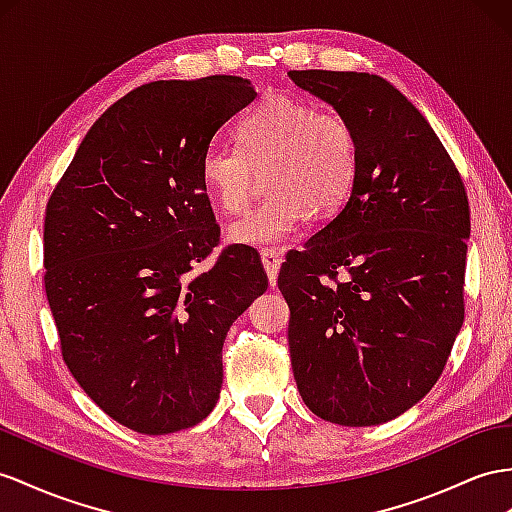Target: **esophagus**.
Instances as JSON below:
<instances>
[{
	"label": "esophagus",
	"instance_id": "34e87169",
	"mask_svg": "<svg viewBox=\"0 0 512 512\" xmlns=\"http://www.w3.org/2000/svg\"><path fill=\"white\" fill-rule=\"evenodd\" d=\"M261 264H264L268 281L274 287V285H277L279 268H281V253L277 251V248H264V251H261Z\"/></svg>",
	"mask_w": 512,
	"mask_h": 512
}]
</instances>
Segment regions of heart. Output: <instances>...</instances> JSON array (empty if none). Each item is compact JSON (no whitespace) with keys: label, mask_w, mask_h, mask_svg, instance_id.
<instances>
[{"label":"heart","mask_w":512,"mask_h":512,"mask_svg":"<svg viewBox=\"0 0 512 512\" xmlns=\"http://www.w3.org/2000/svg\"><path fill=\"white\" fill-rule=\"evenodd\" d=\"M240 149L212 144L201 157L207 194L227 214H240L266 173L268 199L229 227L233 244L264 248L290 238L309 216L346 201L357 177L359 147L350 123L313 103L264 95L238 123Z\"/></svg>","instance_id":"1"}]
</instances>
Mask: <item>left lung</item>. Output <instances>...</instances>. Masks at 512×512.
<instances>
[{
  "label": "left lung",
  "mask_w": 512,
  "mask_h": 512,
  "mask_svg": "<svg viewBox=\"0 0 512 512\" xmlns=\"http://www.w3.org/2000/svg\"><path fill=\"white\" fill-rule=\"evenodd\" d=\"M287 75L333 106L359 147L342 212L279 272L294 378L326 422L376 426L426 396L463 326L467 192L422 112L383 77Z\"/></svg>",
  "instance_id": "8db88e82"
}]
</instances>
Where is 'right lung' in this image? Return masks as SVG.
Segmentation results:
<instances>
[{"label":"right lung","mask_w":512,"mask_h":512,"mask_svg":"<svg viewBox=\"0 0 512 512\" xmlns=\"http://www.w3.org/2000/svg\"><path fill=\"white\" fill-rule=\"evenodd\" d=\"M255 97L235 75L131 90L88 129L47 203L45 292L62 359L101 411L142 435L212 413L225 337L268 290L251 246L196 270L220 240L201 157Z\"/></svg>","instance_id":"1"}]
</instances>
